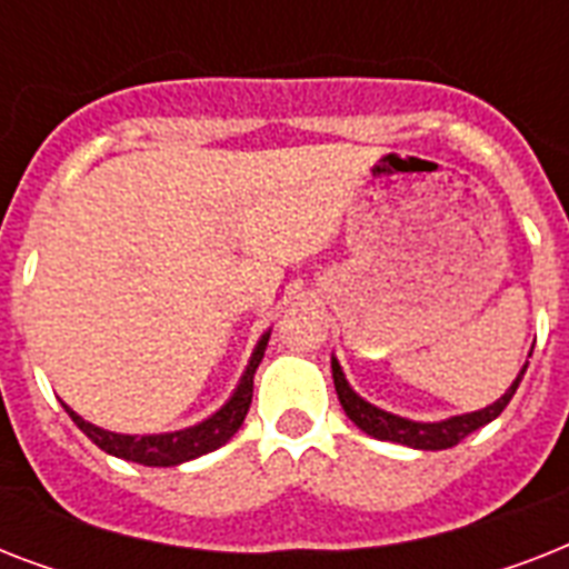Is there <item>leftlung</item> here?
<instances>
[{
  "label": "left lung",
  "mask_w": 569,
  "mask_h": 569,
  "mask_svg": "<svg viewBox=\"0 0 569 569\" xmlns=\"http://www.w3.org/2000/svg\"><path fill=\"white\" fill-rule=\"evenodd\" d=\"M333 387H337L339 405L346 410V416L351 422L366 431L375 440H389V442H401V446H410V449H425V451H440V449H451V446H458L463 437H469L478 428H485L487 422H493L496 416L502 413L508 401L513 398L517 387H520L522 375L529 369V363L522 366V372L517 375L508 392H505L499 401H493L485 410H476V413H463V416H451V419H442V422H413V419H401L396 413H387V410H380V407L369 405L366 398H360L355 389L348 387L346 375H342V366L337 363V357H333Z\"/></svg>",
  "instance_id": "8db88e82"
}]
</instances>
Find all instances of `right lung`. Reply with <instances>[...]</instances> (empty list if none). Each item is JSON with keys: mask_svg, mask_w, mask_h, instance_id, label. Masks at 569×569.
<instances>
[{"mask_svg": "<svg viewBox=\"0 0 569 569\" xmlns=\"http://www.w3.org/2000/svg\"><path fill=\"white\" fill-rule=\"evenodd\" d=\"M268 333L257 342L253 348V357H250L248 369L241 375L239 387L230 396V401L212 413L209 419H203L200 425H191V428H182V431L171 433H147V437H132V433H114L102 431L97 425L84 422L82 416L73 413L70 407L64 405V410L70 413L79 431L84 437H91V442H97L102 451H109L114 458L132 460V463H141V467H177V463H186V460H194L206 451H214L218 446L230 440L232 433L239 431L244 416L250 410V398H253V375H257V366L262 363V355H266Z\"/></svg>", "mask_w": 569, "mask_h": 569, "instance_id": "obj_1", "label": "right lung"}]
</instances>
